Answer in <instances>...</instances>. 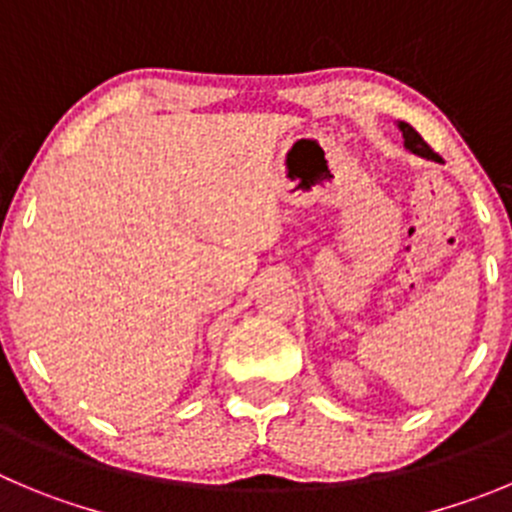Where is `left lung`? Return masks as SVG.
Segmentation results:
<instances>
[{
    "label": "left lung",
    "instance_id": "obj_1",
    "mask_svg": "<svg viewBox=\"0 0 512 512\" xmlns=\"http://www.w3.org/2000/svg\"><path fill=\"white\" fill-rule=\"evenodd\" d=\"M396 126H399L401 136H404V148H407V151H412L414 156H422V159H437V154H434L432 148L427 146V141H424V138L419 136L412 126H409V123L399 121Z\"/></svg>",
    "mask_w": 512,
    "mask_h": 512
}]
</instances>
